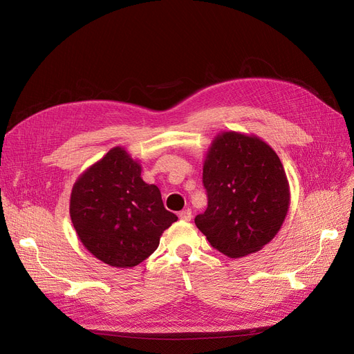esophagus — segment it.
Listing matches in <instances>:
<instances>
[{
  "mask_svg": "<svg viewBox=\"0 0 354 354\" xmlns=\"http://www.w3.org/2000/svg\"><path fill=\"white\" fill-rule=\"evenodd\" d=\"M178 218L183 220V221H189L192 218V211L187 208V209H183L178 212Z\"/></svg>",
  "mask_w": 354,
  "mask_h": 354,
  "instance_id": "34e87169",
  "label": "esophagus"
}]
</instances>
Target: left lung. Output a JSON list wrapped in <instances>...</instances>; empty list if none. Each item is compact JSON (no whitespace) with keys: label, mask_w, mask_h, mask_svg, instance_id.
I'll use <instances>...</instances> for the list:
<instances>
[{"label":"left lung","mask_w":354,"mask_h":354,"mask_svg":"<svg viewBox=\"0 0 354 354\" xmlns=\"http://www.w3.org/2000/svg\"><path fill=\"white\" fill-rule=\"evenodd\" d=\"M202 177L208 208L195 224L221 254H254L281 230L291 190L279 156L263 138L218 133L207 149Z\"/></svg>","instance_id":"8db88e82"}]
</instances>
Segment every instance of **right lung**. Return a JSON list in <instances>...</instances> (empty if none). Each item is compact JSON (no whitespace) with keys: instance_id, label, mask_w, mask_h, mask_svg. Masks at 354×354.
I'll use <instances>...</instances> for the list:
<instances>
[{"instance_id":"obj_1","label":"right lung","mask_w":354,"mask_h":354,"mask_svg":"<svg viewBox=\"0 0 354 354\" xmlns=\"http://www.w3.org/2000/svg\"><path fill=\"white\" fill-rule=\"evenodd\" d=\"M69 214L80 241L95 259L134 267L158 248L177 216L165 209L158 186L142 178L140 160L116 146L73 183Z\"/></svg>"}]
</instances>
